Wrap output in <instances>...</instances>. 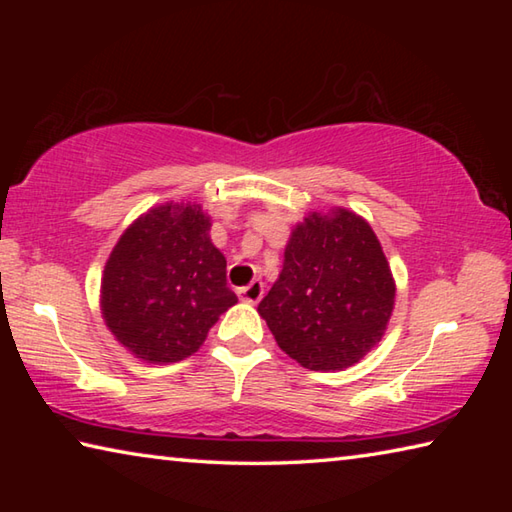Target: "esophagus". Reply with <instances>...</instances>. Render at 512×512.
<instances>
[{
    "label": "esophagus",
    "mask_w": 512,
    "mask_h": 512,
    "mask_svg": "<svg viewBox=\"0 0 512 512\" xmlns=\"http://www.w3.org/2000/svg\"><path fill=\"white\" fill-rule=\"evenodd\" d=\"M237 293H239V298H241V300H244V302H250V305H255V302H259V300L264 298V284L259 282V280H255V282H250L248 287L239 289Z\"/></svg>",
    "instance_id": "obj_1"
}]
</instances>
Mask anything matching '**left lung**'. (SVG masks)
<instances>
[{"label": "left lung", "instance_id": "8db88e82", "mask_svg": "<svg viewBox=\"0 0 512 512\" xmlns=\"http://www.w3.org/2000/svg\"><path fill=\"white\" fill-rule=\"evenodd\" d=\"M393 305V273L377 235L366 219L339 207L293 228L282 273L257 311L291 359L329 372L375 348Z\"/></svg>", "mask_w": 512, "mask_h": 512}]
</instances>
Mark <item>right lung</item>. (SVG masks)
I'll return each mask as SVG.
<instances>
[{
  "instance_id": "obj_1",
  "label": "right lung",
  "mask_w": 512,
  "mask_h": 512,
  "mask_svg": "<svg viewBox=\"0 0 512 512\" xmlns=\"http://www.w3.org/2000/svg\"><path fill=\"white\" fill-rule=\"evenodd\" d=\"M210 225L201 205L167 203L142 214L112 248L103 268L101 314L137 359L183 361L237 302Z\"/></svg>"
}]
</instances>
